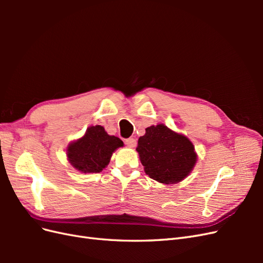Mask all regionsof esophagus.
Returning a JSON list of instances; mask_svg holds the SVG:
<instances>
[{
  "label": "esophagus",
  "instance_id": "esophagus-1",
  "mask_svg": "<svg viewBox=\"0 0 263 263\" xmlns=\"http://www.w3.org/2000/svg\"><path fill=\"white\" fill-rule=\"evenodd\" d=\"M125 144H126L127 146H128L129 148H134L135 146L137 145V141L135 140L134 138H128V139L125 140Z\"/></svg>",
  "mask_w": 263,
  "mask_h": 263
}]
</instances>
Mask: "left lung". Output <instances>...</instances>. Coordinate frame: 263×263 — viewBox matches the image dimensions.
<instances>
[{
  "label": "left lung",
  "instance_id": "8db88e82",
  "mask_svg": "<svg viewBox=\"0 0 263 263\" xmlns=\"http://www.w3.org/2000/svg\"><path fill=\"white\" fill-rule=\"evenodd\" d=\"M136 150L146 174L162 184L184 180L197 161L193 142L164 124L147 127Z\"/></svg>",
  "mask_w": 263,
  "mask_h": 263
}]
</instances>
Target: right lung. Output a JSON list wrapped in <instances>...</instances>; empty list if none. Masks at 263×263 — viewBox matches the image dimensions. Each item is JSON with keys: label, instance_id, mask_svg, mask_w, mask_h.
<instances>
[{"label": "right lung", "instance_id": "right-lung-1", "mask_svg": "<svg viewBox=\"0 0 263 263\" xmlns=\"http://www.w3.org/2000/svg\"><path fill=\"white\" fill-rule=\"evenodd\" d=\"M123 146L124 142L108 135L103 126H90L82 137L68 145V161L79 172L99 173L108 165L114 151Z\"/></svg>", "mask_w": 263, "mask_h": 263}]
</instances>
